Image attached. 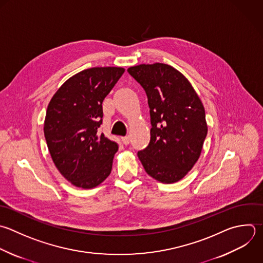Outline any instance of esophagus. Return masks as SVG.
I'll return each instance as SVG.
<instances>
[{"label": "esophagus", "mask_w": 263, "mask_h": 263, "mask_svg": "<svg viewBox=\"0 0 263 263\" xmlns=\"http://www.w3.org/2000/svg\"><path fill=\"white\" fill-rule=\"evenodd\" d=\"M121 140H122V142H123L124 145H128V144H129V137H128V136L121 138Z\"/></svg>", "instance_id": "esophagus-1"}]
</instances>
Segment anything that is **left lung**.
Masks as SVG:
<instances>
[{
  "label": "left lung",
  "mask_w": 263,
  "mask_h": 263,
  "mask_svg": "<svg viewBox=\"0 0 263 263\" xmlns=\"http://www.w3.org/2000/svg\"><path fill=\"white\" fill-rule=\"evenodd\" d=\"M127 72L145 89L150 108L151 139L138 157L153 179L178 182L200 156L208 134L203 105L187 78L172 66L143 64Z\"/></svg>",
  "instance_id": "1"
}]
</instances>
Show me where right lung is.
Instances as JSON below:
<instances>
[{
    "label": "right lung",
    "instance_id": "1",
    "mask_svg": "<svg viewBox=\"0 0 263 263\" xmlns=\"http://www.w3.org/2000/svg\"><path fill=\"white\" fill-rule=\"evenodd\" d=\"M123 73L118 67L83 70L58 89L47 107L48 150L57 168L76 187H97L111 173L118 145L98 128L103 122V101Z\"/></svg>",
    "mask_w": 263,
    "mask_h": 263
}]
</instances>
